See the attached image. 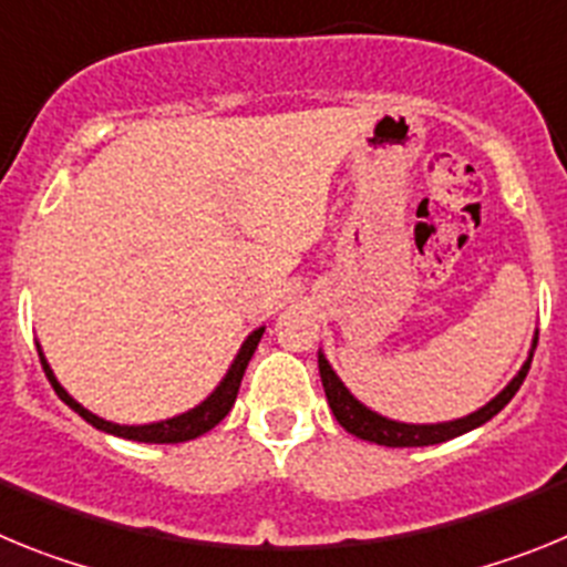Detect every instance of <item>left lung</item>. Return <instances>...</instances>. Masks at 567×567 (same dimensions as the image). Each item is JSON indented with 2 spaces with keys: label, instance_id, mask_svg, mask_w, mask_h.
<instances>
[{
  "label": "left lung",
  "instance_id": "obj_1",
  "mask_svg": "<svg viewBox=\"0 0 567 567\" xmlns=\"http://www.w3.org/2000/svg\"><path fill=\"white\" fill-rule=\"evenodd\" d=\"M534 349H537V338H534ZM530 358H534V352L528 354V360L523 363L517 378L511 380L497 398L488 400V403H485L483 409H477V412L465 414V417L460 420H449V423H398V420L383 417V414L372 412L369 405L360 403V400L346 389L343 380L334 374L329 360L323 358V352H318V369H320V380H323V392H327L329 409H332L334 420L343 425L346 432L354 434V437L360 440H369V443L389 445V449H412V445L445 443V440L460 437V434L488 423V420L494 417V414L503 412L505 405L511 403V398L519 392V385H523L525 374H528L530 369Z\"/></svg>",
  "mask_w": 567,
  "mask_h": 567
}]
</instances>
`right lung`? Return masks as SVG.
I'll list each match as a JSON object with an SVG mask.
<instances>
[{
	"label": "right lung",
	"instance_id": "1",
	"mask_svg": "<svg viewBox=\"0 0 567 567\" xmlns=\"http://www.w3.org/2000/svg\"><path fill=\"white\" fill-rule=\"evenodd\" d=\"M260 338H264V327L255 329V332L249 334L244 343H240L233 365H229L221 383L215 385V392L209 394L204 403H198L195 409H189V412L178 414V417H169V420H162V423H147V425H118V423H110V420L96 417L93 412H87L82 403H76V400L64 392L62 383H59L56 374H53V369H50V363L44 360L42 346H37V349H39V360H42L44 374H48L50 385H53V392H56L59 398H62L64 403H68L70 409L79 414V417L87 420L90 425H96L99 432L115 434V437H124V440H138V443H187V440H195V437H202V434H207L209 429H215V425L227 417L229 409H233V403H235V398H238L240 380H244V372H247V365H249V360H252L255 349H258Z\"/></svg>",
	"mask_w": 567,
	"mask_h": 567
}]
</instances>
